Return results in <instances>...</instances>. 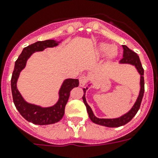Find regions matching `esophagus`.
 <instances>
[{"label": "esophagus", "mask_w": 158, "mask_h": 158, "mask_svg": "<svg viewBox=\"0 0 158 158\" xmlns=\"http://www.w3.org/2000/svg\"><path fill=\"white\" fill-rule=\"evenodd\" d=\"M87 81H88L87 77L85 76V75L81 76L80 78H79V85H80V87H84V86L85 85Z\"/></svg>", "instance_id": "esophagus-1"}]
</instances>
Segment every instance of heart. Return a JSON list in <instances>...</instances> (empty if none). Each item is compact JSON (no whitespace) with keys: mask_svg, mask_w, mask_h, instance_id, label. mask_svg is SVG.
I'll use <instances>...</instances> for the list:
<instances>
[{"mask_svg":"<svg viewBox=\"0 0 158 158\" xmlns=\"http://www.w3.org/2000/svg\"><path fill=\"white\" fill-rule=\"evenodd\" d=\"M97 51L100 55L105 54L106 58L109 61H112L118 55V50L115 46H110L105 43H101L97 47Z\"/></svg>","mask_w":158,"mask_h":158,"instance_id":"heart-1","label":"heart"}]
</instances>
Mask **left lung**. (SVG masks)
<instances>
[{
  "label": "left lung",
  "instance_id": "left-lung-1",
  "mask_svg": "<svg viewBox=\"0 0 158 158\" xmlns=\"http://www.w3.org/2000/svg\"><path fill=\"white\" fill-rule=\"evenodd\" d=\"M123 58L120 60L119 63L129 64V65H134L136 68L137 71L140 74V91H139V94L138 96V98H137L136 101H135L134 105L132 106V107H131L127 112L123 114L121 116L118 117V118H97L94 115V113H93V110L90 107V106L87 104V101H86L85 99V93L86 90L89 88L83 89L84 95L82 96V99H83L84 103H85V104L86 106V108H87V111L88 114H89V118L92 120V122H93L96 124H98V125H100V126H105L107 127H118L123 126V125L127 124V123H129L134 118V116L136 115V113L138 112L139 107H140L141 103H142V97H143V94H144L145 89L144 77H143V75H144V69H143V68L142 66L139 57L138 56V54L134 52L133 51H131V49H129L125 45H123ZM91 84H89L88 86H89Z\"/></svg>",
  "mask_w": 158,
  "mask_h": 158
}]
</instances>
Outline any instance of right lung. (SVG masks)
<instances>
[{
  "mask_svg": "<svg viewBox=\"0 0 158 158\" xmlns=\"http://www.w3.org/2000/svg\"><path fill=\"white\" fill-rule=\"evenodd\" d=\"M62 41V40L60 41L48 40L36 42L31 45L24 47L15 62V67L11 79V89L14 104L20 115L26 120L32 123L37 125H49L61 120L65 113V107L69 97V93L73 88L79 85L78 79L68 78L64 80L58 92V100L57 103L51 107H46L27 102L17 89L16 84L19 73L25 68L27 61L32 54L38 51H43L49 47H57Z\"/></svg>",
  "mask_w": 158,
  "mask_h": 158,
  "instance_id": "right-lung-1",
  "label": "right lung"
}]
</instances>
